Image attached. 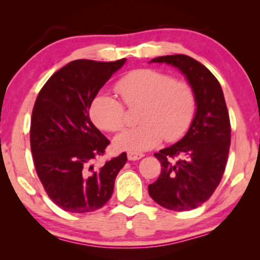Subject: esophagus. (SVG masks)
Instances as JSON below:
<instances>
[{"label": "esophagus", "mask_w": 260, "mask_h": 260, "mask_svg": "<svg viewBox=\"0 0 260 260\" xmlns=\"http://www.w3.org/2000/svg\"><path fill=\"white\" fill-rule=\"evenodd\" d=\"M144 154L142 153H137V152H127V158H128V160H131V161H135V160H139L141 158H144Z\"/></svg>", "instance_id": "34e87169"}]
</instances>
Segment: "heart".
Returning <instances> with one entry per match:
<instances>
[{"label": "heart", "mask_w": 260, "mask_h": 260, "mask_svg": "<svg viewBox=\"0 0 260 260\" xmlns=\"http://www.w3.org/2000/svg\"><path fill=\"white\" fill-rule=\"evenodd\" d=\"M112 95L100 93L90 105V115L99 127L121 132L126 127V107L140 106V126L126 131L115 139L116 147L133 152L155 147L162 139L172 142L180 139L196 114L197 99L188 82L174 80L167 73L140 68L127 73L115 82Z\"/></svg>", "instance_id": "1"}]
</instances>
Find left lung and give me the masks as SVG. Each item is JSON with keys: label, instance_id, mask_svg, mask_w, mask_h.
I'll use <instances>...</instances> for the list:
<instances>
[{"label": "left lung", "instance_id": "obj_1", "mask_svg": "<svg viewBox=\"0 0 260 260\" xmlns=\"http://www.w3.org/2000/svg\"><path fill=\"white\" fill-rule=\"evenodd\" d=\"M152 62L180 69L194 90L196 116L184 138L154 156L161 174L148 185L151 198L172 211H189L207 202L225 172L231 145V123L217 78L191 56H159Z\"/></svg>", "mask_w": 260, "mask_h": 260}]
</instances>
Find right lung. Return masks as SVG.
Returning a JSON list of instances; mask_svg holds the SVG:
<instances>
[{
  "mask_svg": "<svg viewBox=\"0 0 260 260\" xmlns=\"http://www.w3.org/2000/svg\"><path fill=\"white\" fill-rule=\"evenodd\" d=\"M126 58L75 60L50 76L36 98L30 148L38 177L54 204L72 213L99 210L111 199L125 152L94 167L109 140L93 125L90 105Z\"/></svg>",
  "mask_w": 260,
  "mask_h": 260,
  "instance_id": "right-lung-1",
  "label": "right lung"
}]
</instances>
